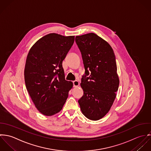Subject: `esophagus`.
Instances as JSON below:
<instances>
[{"mask_svg":"<svg viewBox=\"0 0 151 151\" xmlns=\"http://www.w3.org/2000/svg\"><path fill=\"white\" fill-rule=\"evenodd\" d=\"M73 87L74 88L78 87L79 85V82L78 81H75L73 82Z\"/></svg>","mask_w":151,"mask_h":151,"instance_id":"1","label":"esophagus"}]
</instances>
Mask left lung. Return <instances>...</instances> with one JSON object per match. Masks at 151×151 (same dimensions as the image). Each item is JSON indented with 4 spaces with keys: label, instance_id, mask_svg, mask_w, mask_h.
Here are the masks:
<instances>
[{
    "label": "left lung",
    "instance_id": "8db88e82",
    "mask_svg": "<svg viewBox=\"0 0 151 151\" xmlns=\"http://www.w3.org/2000/svg\"><path fill=\"white\" fill-rule=\"evenodd\" d=\"M75 41L85 69L81 83L83 96L78 103L86 118L99 120L110 111L119 89L114 52L106 41L93 32L77 35Z\"/></svg>",
    "mask_w": 151,
    "mask_h": 151
}]
</instances>
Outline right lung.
<instances>
[{
    "label": "right lung",
    "mask_w": 151,
    "mask_h": 151,
    "mask_svg": "<svg viewBox=\"0 0 151 151\" xmlns=\"http://www.w3.org/2000/svg\"><path fill=\"white\" fill-rule=\"evenodd\" d=\"M74 40V35L50 33L39 39L27 55L24 68L26 89L37 109L44 116L60 112L73 88V83L65 79L62 61Z\"/></svg>",
    "instance_id": "1"
}]
</instances>
